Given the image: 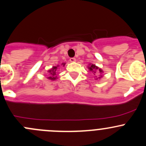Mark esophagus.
<instances>
[{"mask_svg":"<svg viewBox=\"0 0 146 146\" xmlns=\"http://www.w3.org/2000/svg\"><path fill=\"white\" fill-rule=\"evenodd\" d=\"M76 61V58H70V62L73 63V62H75V61Z\"/></svg>","mask_w":146,"mask_h":146,"instance_id":"1","label":"esophagus"}]
</instances>
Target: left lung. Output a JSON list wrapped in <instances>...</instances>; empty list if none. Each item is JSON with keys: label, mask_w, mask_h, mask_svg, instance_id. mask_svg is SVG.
Listing matches in <instances>:
<instances>
[{"label": "left lung", "mask_w": 146, "mask_h": 146, "mask_svg": "<svg viewBox=\"0 0 146 146\" xmlns=\"http://www.w3.org/2000/svg\"><path fill=\"white\" fill-rule=\"evenodd\" d=\"M88 69L90 70V71L94 73V75H95V73H96V70H98L100 73H103L102 70L101 68H99L98 66H96L95 65H94V64H90V66H88ZM101 77H102V76H100V77H99V78H101ZM97 79H98V78H97Z\"/></svg>", "instance_id": "left-lung-1"}]
</instances>
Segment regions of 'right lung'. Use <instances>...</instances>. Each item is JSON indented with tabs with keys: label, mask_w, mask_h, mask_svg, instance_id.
<instances>
[{
	"label": "right lung",
	"mask_w": 146,
	"mask_h": 146,
	"mask_svg": "<svg viewBox=\"0 0 146 146\" xmlns=\"http://www.w3.org/2000/svg\"><path fill=\"white\" fill-rule=\"evenodd\" d=\"M65 63H63L62 64L63 66H65ZM58 66H53V68L51 69H50V70H48V72L50 74V76L49 77H48V79H49V80H55L56 79L57 76H56V70L57 68H58Z\"/></svg>",
	"instance_id": "right-lung-1"
}]
</instances>
